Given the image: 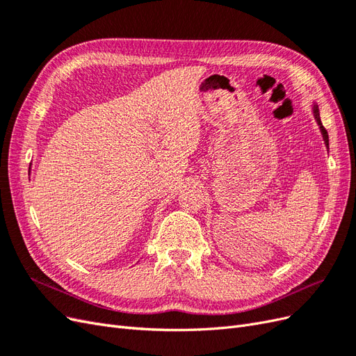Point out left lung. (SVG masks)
Segmentation results:
<instances>
[{
	"label": "left lung",
	"instance_id": "1",
	"mask_svg": "<svg viewBox=\"0 0 356 356\" xmlns=\"http://www.w3.org/2000/svg\"><path fill=\"white\" fill-rule=\"evenodd\" d=\"M314 114H315V118H316V122H318V124H319V129H321V132H322V136H324V141H325V145H327V148H328V134H327V131H325V127L322 126V122H321V117H319V110H318V105H314Z\"/></svg>",
	"mask_w": 356,
	"mask_h": 356
}]
</instances>
